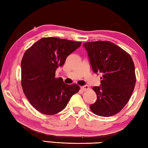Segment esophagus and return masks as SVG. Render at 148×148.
<instances>
[{
  "label": "esophagus",
  "mask_w": 148,
  "mask_h": 148,
  "mask_svg": "<svg viewBox=\"0 0 148 148\" xmlns=\"http://www.w3.org/2000/svg\"><path fill=\"white\" fill-rule=\"evenodd\" d=\"M81 89L83 90V91H86V90H87L89 89V86L87 85H85V86H81Z\"/></svg>",
  "instance_id": "34e87169"
}]
</instances>
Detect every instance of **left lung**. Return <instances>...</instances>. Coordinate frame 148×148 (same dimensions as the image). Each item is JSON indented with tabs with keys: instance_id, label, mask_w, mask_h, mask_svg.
<instances>
[{
	"instance_id": "obj_1",
	"label": "left lung",
	"mask_w": 148,
	"mask_h": 148,
	"mask_svg": "<svg viewBox=\"0 0 148 148\" xmlns=\"http://www.w3.org/2000/svg\"><path fill=\"white\" fill-rule=\"evenodd\" d=\"M95 73H101L100 86L92 89L97 99L89 106L95 114L110 117L121 111L133 92L136 76L130 55L112 42L97 41L83 44Z\"/></svg>"
}]
</instances>
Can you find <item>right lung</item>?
<instances>
[{"instance_id":"right-lung-1","label":"right lung","mask_w":148,"mask_h":148,"mask_svg":"<svg viewBox=\"0 0 148 148\" xmlns=\"http://www.w3.org/2000/svg\"><path fill=\"white\" fill-rule=\"evenodd\" d=\"M82 44L81 42L47 37L37 41L25 52L21 60V86L30 103L40 113L53 115L66 106L79 91L76 84L56 78L57 68Z\"/></svg>"}]
</instances>
